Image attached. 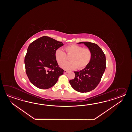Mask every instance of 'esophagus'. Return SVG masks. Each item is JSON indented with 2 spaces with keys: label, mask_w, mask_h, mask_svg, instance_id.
Here are the masks:
<instances>
[{
  "label": "esophagus",
  "mask_w": 132,
  "mask_h": 132,
  "mask_svg": "<svg viewBox=\"0 0 132 132\" xmlns=\"http://www.w3.org/2000/svg\"><path fill=\"white\" fill-rule=\"evenodd\" d=\"M68 73V71H66V70H64V73Z\"/></svg>",
  "instance_id": "34e87169"
}]
</instances>
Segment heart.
<instances>
[{
	"label": "heart",
	"instance_id": "1",
	"mask_svg": "<svg viewBox=\"0 0 132 132\" xmlns=\"http://www.w3.org/2000/svg\"><path fill=\"white\" fill-rule=\"evenodd\" d=\"M66 53L70 56V61L63 63L67 60V56L65 52L61 48H58L55 52V56L56 62L61 67L65 70L75 69L77 67L78 69H82L86 67L89 64L93 54L89 48H84L80 45L72 44L66 46L65 48Z\"/></svg>",
	"mask_w": 132,
	"mask_h": 132
}]
</instances>
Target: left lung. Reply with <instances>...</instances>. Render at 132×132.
Returning <instances> with one entry per match:
<instances>
[{"instance_id": "1", "label": "left lung", "mask_w": 132, "mask_h": 132, "mask_svg": "<svg viewBox=\"0 0 132 132\" xmlns=\"http://www.w3.org/2000/svg\"><path fill=\"white\" fill-rule=\"evenodd\" d=\"M92 52V59L89 64L79 72H74L75 77L69 81L73 89L80 93H87L94 90L101 80L106 69V56L101 48L95 43L81 42Z\"/></svg>"}]
</instances>
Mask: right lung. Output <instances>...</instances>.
I'll use <instances>...</instances> for the list:
<instances>
[{"instance_id": "1", "label": "right lung", "mask_w": 132, "mask_h": 132, "mask_svg": "<svg viewBox=\"0 0 132 132\" xmlns=\"http://www.w3.org/2000/svg\"><path fill=\"white\" fill-rule=\"evenodd\" d=\"M63 45L48 36L42 37L29 45L24 59L25 71L34 86L41 89L50 88L63 74L55 56V51Z\"/></svg>"}]
</instances>
